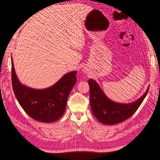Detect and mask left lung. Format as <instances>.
I'll list each match as a JSON object with an SVG mask.
<instances>
[{
    "instance_id": "left-lung-1",
    "label": "left lung",
    "mask_w": 160,
    "mask_h": 160,
    "mask_svg": "<svg viewBox=\"0 0 160 160\" xmlns=\"http://www.w3.org/2000/svg\"><path fill=\"white\" fill-rule=\"evenodd\" d=\"M88 83L92 112L99 122L106 125L119 123L129 118L142 104L149 88L137 101L132 103L122 104L115 103L106 97L95 81L91 79Z\"/></svg>"
}]
</instances>
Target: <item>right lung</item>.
<instances>
[{
	"label": "right lung",
	"instance_id": "1",
	"mask_svg": "<svg viewBox=\"0 0 160 160\" xmlns=\"http://www.w3.org/2000/svg\"><path fill=\"white\" fill-rule=\"evenodd\" d=\"M11 78L14 93L23 110L34 119L44 123L55 122L63 115L67 101L77 81V71L65 74L54 85L33 89L22 85L14 72L12 59Z\"/></svg>",
	"mask_w": 160,
	"mask_h": 160
}]
</instances>
